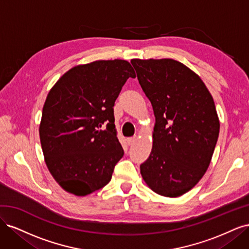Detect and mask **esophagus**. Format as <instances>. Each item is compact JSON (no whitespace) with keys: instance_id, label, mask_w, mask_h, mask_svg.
<instances>
[{"instance_id":"1","label":"esophagus","mask_w":249,"mask_h":249,"mask_svg":"<svg viewBox=\"0 0 249 249\" xmlns=\"http://www.w3.org/2000/svg\"><path fill=\"white\" fill-rule=\"evenodd\" d=\"M136 140H137V136H133V137H130V138H127V139H126L127 143H129V145L134 144V143L136 142Z\"/></svg>"}]
</instances>
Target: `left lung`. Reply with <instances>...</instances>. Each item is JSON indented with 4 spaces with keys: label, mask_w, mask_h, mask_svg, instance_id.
<instances>
[{
    "label": "left lung",
    "mask_w": 249,
    "mask_h": 249,
    "mask_svg": "<svg viewBox=\"0 0 249 249\" xmlns=\"http://www.w3.org/2000/svg\"><path fill=\"white\" fill-rule=\"evenodd\" d=\"M131 63L156 117L141 176L156 193L180 196L199 182L212 159L220 127L213 97L197 74L176 60Z\"/></svg>",
    "instance_id": "8db88e82"
}]
</instances>
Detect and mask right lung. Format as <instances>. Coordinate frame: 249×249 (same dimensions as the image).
<instances>
[{
  "label": "right lung",
  "mask_w": 249,
  "mask_h": 249,
  "mask_svg": "<svg viewBox=\"0 0 249 249\" xmlns=\"http://www.w3.org/2000/svg\"><path fill=\"white\" fill-rule=\"evenodd\" d=\"M135 77L125 60H100L74 66L51 89L39 136L47 166L65 191L85 196L111 180L124 154L113 107Z\"/></svg>",
  "instance_id": "add662e5"
}]
</instances>
